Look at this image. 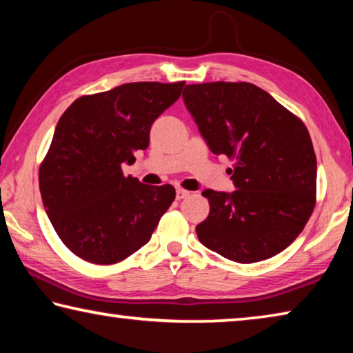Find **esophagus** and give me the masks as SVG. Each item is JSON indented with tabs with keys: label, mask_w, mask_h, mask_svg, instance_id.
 Here are the masks:
<instances>
[{
	"label": "esophagus",
	"mask_w": 353,
	"mask_h": 353,
	"mask_svg": "<svg viewBox=\"0 0 353 353\" xmlns=\"http://www.w3.org/2000/svg\"><path fill=\"white\" fill-rule=\"evenodd\" d=\"M188 196H190V191H188V190H183V188H177V190H176V198H177V201L188 198Z\"/></svg>",
	"instance_id": "1"
}]
</instances>
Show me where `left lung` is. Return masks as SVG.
Masks as SVG:
<instances>
[{"label":"left lung","mask_w":353,"mask_h":353,"mask_svg":"<svg viewBox=\"0 0 353 353\" xmlns=\"http://www.w3.org/2000/svg\"><path fill=\"white\" fill-rule=\"evenodd\" d=\"M183 103L210 151L234 162V193L205 190L199 241L238 263L277 255L296 240L316 204V155L294 113L249 82L185 85Z\"/></svg>","instance_id":"1"}]
</instances>
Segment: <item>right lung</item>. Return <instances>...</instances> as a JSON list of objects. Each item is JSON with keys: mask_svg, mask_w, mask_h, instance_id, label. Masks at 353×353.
<instances>
[{"mask_svg": "<svg viewBox=\"0 0 353 353\" xmlns=\"http://www.w3.org/2000/svg\"><path fill=\"white\" fill-rule=\"evenodd\" d=\"M185 82H130L77 98L59 119L39 170L41 201L71 252L113 265L151 240L176 198L172 185L141 183L121 165L149 146L152 123Z\"/></svg>", "mask_w": 353, "mask_h": 353, "instance_id": "add662e5", "label": "right lung"}]
</instances>
